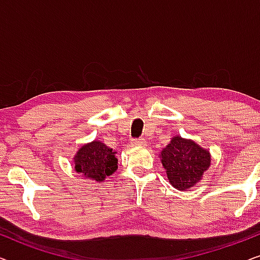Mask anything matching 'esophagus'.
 <instances>
[{
	"label": "esophagus",
	"instance_id": "34e87169",
	"mask_svg": "<svg viewBox=\"0 0 260 260\" xmlns=\"http://www.w3.org/2000/svg\"><path fill=\"white\" fill-rule=\"evenodd\" d=\"M134 147H141V145L145 144V138H138V140H134L133 143Z\"/></svg>",
	"mask_w": 260,
	"mask_h": 260
}]
</instances>
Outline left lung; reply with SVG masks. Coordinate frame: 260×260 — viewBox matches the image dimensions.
Segmentation results:
<instances>
[{"mask_svg": "<svg viewBox=\"0 0 260 260\" xmlns=\"http://www.w3.org/2000/svg\"><path fill=\"white\" fill-rule=\"evenodd\" d=\"M169 183L184 191L195 187L211 166V152L193 140L174 136L159 152Z\"/></svg>", "mask_w": 260, "mask_h": 260, "instance_id": "1", "label": "left lung"}]
</instances>
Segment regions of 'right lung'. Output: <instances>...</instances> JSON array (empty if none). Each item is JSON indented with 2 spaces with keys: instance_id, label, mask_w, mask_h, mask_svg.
<instances>
[{
  "instance_id": "right-lung-1",
  "label": "right lung",
  "mask_w": 260,
  "mask_h": 260,
  "mask_svg": "<svg viewBox=\"0 0 260 260\" xmlns=\"http://www.w3.org/2000/svg\"><path fill=\"white\" fill-rule=\"evenodd\" d=\"M117 151L94 140L78 149L73 157L74 170L85 179L101 183L118 168Z\"/></svg>"
}]
</instances>
